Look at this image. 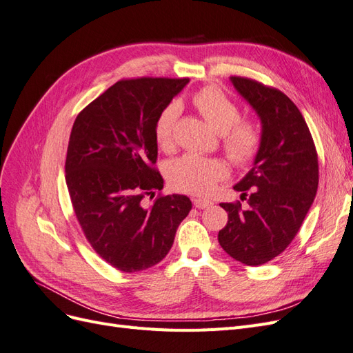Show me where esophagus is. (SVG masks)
<instances>
[{
    "mask_svg": "<svg viewBox=\"0 0 353 353\" xmlns=\"http://www.w3.org/2000/svg\"><path fill=\"white\" fill-rule=\"evenodd\" d=\"M193 203L197 209H206L213 205L210 200H206V199H193Z\"/></svg>",
    "mask_w": 353,
    "mask_h": 353,
    "instance_id": "1",
    "label": "esophagus"
}]
</instances>
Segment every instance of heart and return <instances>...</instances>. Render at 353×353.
I'll return each instance as SVG.
<instances>
[{"label":"heart","mask_w":353,"mask_h":353,"mask_svg":"<svg viewBox=\"0 0 353 353\" xmlns=\"http://www.w3.org/2000/svg\"><path fill=\"white\" fill-rule=\"evenodd\" d=\"M194 108L222 137L223 150L236 165H248L256 157L262 143L259 126L250 119H239L240 110L216 87H205L191 99ZM181 113L178 103H170L159 113L154 123L157 144L169 150L174 145V130ZM169 183L188 194L205 196L228 175L227 165L219 159L185 154L166 169Z\"/></svg>","instance_id":"heart-1"}]
</instances>
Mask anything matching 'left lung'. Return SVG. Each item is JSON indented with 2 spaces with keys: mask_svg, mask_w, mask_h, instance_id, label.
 <instances>
[{
  "mask_svg": "<svg viewBox=\"0 0 353 353\" xmlns=\"http://www.w3.org/2000/svg\"><path fill=\"white\" fill-rule=\"evenodd\" d=\"M234 88L258 113L262 143L253 168L234 190L241 203H221L228 222L221 248L232 259L258 266L293 241L318 190V156L303 116L280 90L249 78L231 77Z\"/></svg>",
  "mask_w": 353,
  "mask_h": 353,
  "instance_id": "1",
  "label": "left lung"
}]
</instances>
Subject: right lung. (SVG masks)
I'll list each match as a JSON object with an SVG mask.
<instances>
[{"label": "right lung", "mask_w": 353, "mask_h": 353, "mask_svg": "<svg viewBox=\"0 0 353 353\" xmlns=\"http://www.w3.org/2000/svg\"><path fill=\"white\" fill-rule=\"evenodd\" d=\"M190 79H122L74 119L66 156V185L85 239L123 272L162 261L191 210L181 194H159L154 123Z\"/></svg>", "instance_id": "add662e5"}]
</instances>
